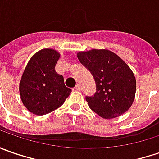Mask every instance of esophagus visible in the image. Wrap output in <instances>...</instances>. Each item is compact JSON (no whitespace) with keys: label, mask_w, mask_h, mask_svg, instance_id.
<instances>
[{"label":"esophagus","mask_w":159,"mask_h":159,"mask_svg":"<svg viewBox=\"0 0 159 159\" xmlns=\"http://www.w3.org/2000/svg\"><path fill=\"white\" fill-rule=\"evenodd\" d=\"M75 89H76V90H78V91H80V90L82 89H81V85H80V83H78L76 86H75Z\"/></svg>","instance_id":"1"}]
</instances>
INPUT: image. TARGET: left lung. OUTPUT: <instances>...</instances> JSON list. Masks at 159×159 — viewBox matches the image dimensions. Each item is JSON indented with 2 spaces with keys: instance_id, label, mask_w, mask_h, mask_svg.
I'll use <instances>...</instances> for the list:
<instances>
[{
  "instance_id": "1",
  "label": "left lung",
  "mask_w": 159,
  "mask_h": 159,
  "mask_svg": "<svg viewBox=\"0 0 159 159\" xmlns=\"http://www.w3.org/2000/svg\"><path fill=\"white\" fill-rule=\"evenodd\" d=\"M80 62L95 79L96 92L86 97L89 108L103 119L123 115L134 102L136 80L130 67L108 49H90L77 53Z\"/></svg>"
}]
</instances>
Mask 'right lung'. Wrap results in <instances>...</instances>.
<instances>
[{
    "label": "right lung",
    "instance_id": "add662e5",
    "mask_svg": "<svg viewBox=\"0 0 159 159\" xmlns=\"http://www.w3.org/2000/svg\"><path fill=\"white\" fill-rule=\"evenodd\" d=\"M60 53L53 48L36 52L26 64L19 83L22 102L30 112L41 116L61 106L71 89L64 85V77L57 73Z\"/></svg>",
    "mask_w": 159,
    "mask_h": 159
}]
</instances>
